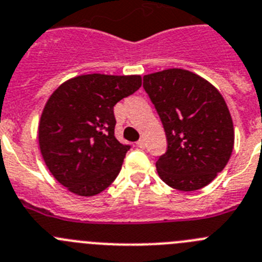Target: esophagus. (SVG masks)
Returning a JSON list of instances; mask_svg holds the SVG:
<instances>
[{
    "label": "esophagus",
    "instance_id": "esophagus-1",
    "mask_svg": "<svg viewBox=\"0 0 262 262\" xmlns=\"http://www.w3.org/2000/svg\"><path fill=\"white\" fill-rule=\"evenodd\" d=\"M137 146H138V147H141V148H145V146H146L145 140H140V141H138V142H137Z\"/></svg>",
    "mask_w": 262,
    "mask_h": 262
}]
</instances>
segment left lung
<instances>
[{
	"label": "left lung",
	"mask_w": 262,
	"mask_h": 262,
	"mask_svg": "<svg viewBox=\"0 0 262 262\" xmlns=\"http://www.w3.org/2000/svg\"><path fill=\"white\" fill-rule=\"evenodd\" d=\"M143 89L168 143L157 162L159 178L184 192L206 187L234 148V124L223 96L206 79L184 69L145 75Z\"/></svg>",
	"instance_id": "obj_1"
}]
</instances>
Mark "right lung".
I'll use <instances>...</instances> for the list:
<instances>
[{
    "label": "right lung",
    "mask_w": 262,
    "mask_h": 262,
    "mask_svg": "<svg viewBox=\"0 0 262 262\" xmlns=\"http://www.w3.org/2000/svg\"><path fill=\"white\" fill-rule=\"evenodd\" d=\"M141 84V75L86 74L49 96L40 117V151L68 190L90 197L117 178L130 146L115 137L114 107Z\"/></svg>",
    "instance_id": "1"
}]
</instances>
